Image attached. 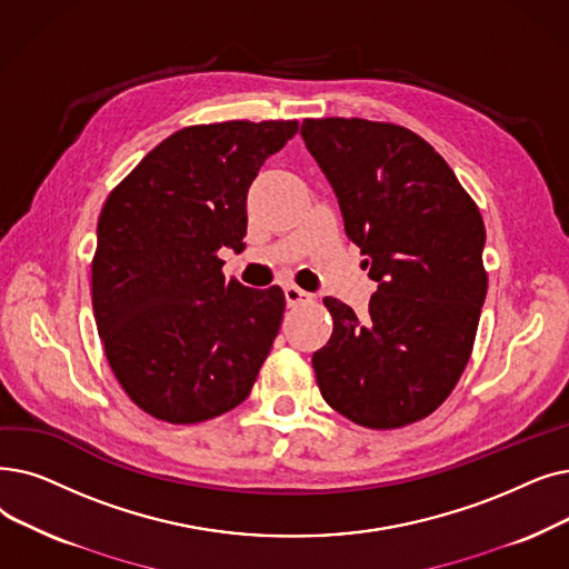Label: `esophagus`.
I'll use <instances>...</instances> for the list:
<instances>
[{"label":"esophagus","instance_id":"34e87169","mask_svg":"<svg viewBox=\"0 0 569 569\" xmlns=\"http://www.w3.org/2000/svg\"><path fill=\"white\" fill-rule=\"evenodd\" d=\"M283 295H286L288 307H298V305L311 302V295L305 292V290L298 288V286H286V288H283Z\"/></svg>","mask_w":569,"mask_h":569}]
</instances>
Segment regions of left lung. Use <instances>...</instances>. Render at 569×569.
Segmentation results:
<instances>
[{"label": "left lung", "instance_id": "1", "mask_svg": "<svg viewBox=\"0 0 569 569\" xmlns=\"http://www.w3.org/2000/svg\"><path fill=\"white\" fill-rule=\"evenodd\" d=\"M300 134L377 281L365 316L323 300L335 328L311 358L320 395L372 430L421 421L472 356L488 290L479 207L447 160L402 126L307 118Z\"/></svg>", "mask_w": 569, "mask_h": 569}]
</instances>
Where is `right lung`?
<instances>
[{"label": "right lung", "instance_id": "1", "mask_svg": "<svg viewBox=\"0 0 569 569\" xmlns=\"http://www.w3.org/2000/svg\"><path fill=\"white\" fill-rule=\"evenodd\" d=\"M298 120H228L167 137L100 213L92 311L128 398L188 426L241 405L279 335L283 290L226 281L218 251H243L246 194Z\"/></svg>", "mask_w": 569, "mask_h": 569}]
</instances>
